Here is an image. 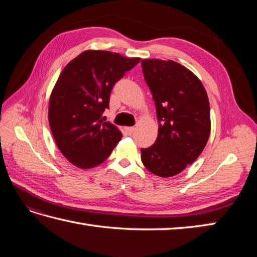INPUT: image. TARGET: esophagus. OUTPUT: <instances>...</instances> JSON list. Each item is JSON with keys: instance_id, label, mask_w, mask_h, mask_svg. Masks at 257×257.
<instances>
[{"instance_id": "1", "label": "esophagus", "mask_w": 257, "mask_h": 257, "mask_svg": "<svg viewBox=\"0 0 257 257\" xmlns=\"http://www.w3.org/2000/svg\"><path fill=\"white\" fill-rule=\"evenodd\" d=\"M124 130H125V132H127L128 134H133L134 130H135V127H125Z\"/></svg>"}]
</instances>
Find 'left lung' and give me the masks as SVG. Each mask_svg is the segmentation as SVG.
<instances>
[{
    "label": "left lung",
    "mask_w": 257,
    "mask_h": 257,
    "mask_svg": "<svg viewBox=\"0 0 257 257\" xmlns=\"http://www.w3.org/2000/svg\"><path fill=\"white\" fill-rule=\"evenodd\" d=\"M141 66L159 121L156 143L141 149V161L156 176L173 177L198 159L209 140V98L201 80L181 64L143 59Z\"/></svg>",
    "instance_id": "left-lung-1"
}]
</instances>
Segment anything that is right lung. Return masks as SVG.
Here are the masks:
<instances>
[{"label":"right lung","mask_w":257,"mask_h":257,"mask_svg":"<svg viewBox=\"0 0 257 257\" xmlns=\"http://www.w3.org/2000/svg\"><path fill=\"white\" fill-rule=\"evenodd\" d=\"M139 62V57L88 50L59 75L50 97L48 121L59 151L74 166H99L121 140V132L101 116L113 85Z\"/></svg>","instance_id":"add662e5"}]
</instances>
